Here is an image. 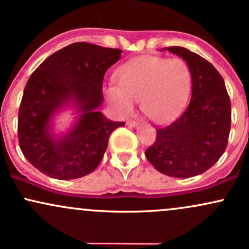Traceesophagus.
Returning a JSON list of instances; mask_svg holds the SVG:
<instances>
[{
  "label": "esophagus",
  "mask_w": 249,
  "mask_h": 249,
  "mask_svg": "<svg viewBox=\"0 0 249 249\" xmlns=\"http://www.w3.org/2000/svg\"><path fill=\"white\" fill-rule=\"evenodd\" d=\"M125 124H127V125H129V127H136L138 125V122L134 121V120H128Z\"/></svg>",
  "instance_id": "obj_1"
}]
</instances>
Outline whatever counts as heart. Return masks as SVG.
Masks as SVG:
<instances>
[{"label":"heart","mask_w":249,"mask_h":249,"mask_svg":"<svg viewBox=\"0 0 249 249\" xmlns=\"http://www.w3.org/2000/svg\"><path fill=\"white\" fill-rule=\"evenodd\" d=\"M117 83L107 89L109 100L121 113L133 109L140 98L141 109L153 121L175 116L185 103L191 85V71L184 59L162 57L136 58L117 72Z\"/></svg>","instance_id":"b5f03b06"}]
</instances>
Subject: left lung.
Listing matches in <instances>:
<instances>
[{"label": "left lung", "instance_id": "obj_1", "mask_svg": "<svg viewBox=\"0 0 249 249\" xmlns=\"http://www.w3.org/2000/svg\"><path fill=\"white\" fill-rule=\"evenodd\" d=\"M186 60L192 79L191 100L177 119L157 128L147 160L159 172L175 178L198 176L213 166L228 145L231 98L213 64L180 46L167 49Z\"/></svg>", "mask_w": 249, "mask_h": 249}]
</instances>
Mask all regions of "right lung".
<instances>
[{"label":"right lung","instance_id":"right-lung-1","mask_svg":"<svg viewBox=\"0 0 249 249\" xmlns=\"http://www.w3.org/2000/svg\"><path fill=\"white\" fill-rule=\"evenodd\" d=\"M121 50L74 42L42 61L31 74L18 108V145L40 172L55 179H76L100 165L108 140L124 122L106 119L97 108L103 101V78L121 57ZM74 99L83 111L65 138L54 141L47 127L55 110Z\"/></svg>","mask_w":249,"mask_h":249}]
</instances>
